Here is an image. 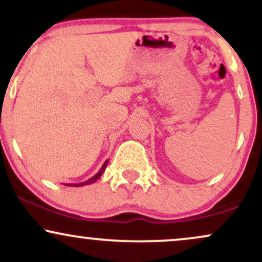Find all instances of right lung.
Wrapping results in <instances>:
<instances>
[{
    "label": "right lung",
    "mask_w": 262,
    "mask_h": 262,
    "mask_svg": "<svg viewBox=\"0 0 262 262\" xmlns=\"http://www.w3.org/2000/svg\"><path fill=\"white\" fill-rule=\"evenodd\" d=\"M107 164H108V160L104 161V164L102 165L101 170L98 171L97 173H96L95 176H92L91 179H89L87 181H83V182H79V183H65V186H73V187H80V186H85V185H91V183H93L95 181H97L98 179L102 176V173L104 172V170H106L107 167Z\"/></svg>",
    "instance_id": "obj_1"
}]
</instances>
